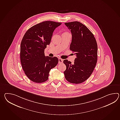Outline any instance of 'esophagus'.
I'll return each mask as SVG.
<instances>
[{
    "mask_svg": "<svg viewBox=\"0 0 120 120\" xmlns=\"http://www.w3.org/2000/svg\"><path fill=\"white\" fill-rule=\"evenodd\" d=\"M63 62V60L62 59L59 58V64H61Z\"/></svg>",
    "mask_w": 120,
    "mask_h": 120,
    "instance_id": "esophagus-1",
    "label": "esophagus"
}]
</instances>
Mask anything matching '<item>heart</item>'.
Segmentation results:
<instances>
[{"mask_svg": "<svg viewBox=\"0 0 120 120\" xmlns=\"http://www.w3.org/2000/svg\"><path fill=\"white\" fill-rule=\"evenodd\" d=\"M67 33H66L65 32V33H64V34H67Z\"/></svg>", "mask_w": 120, "mask_h": 120, "instance_id": "b5f03b06", "label": "heart"}]
</instances>
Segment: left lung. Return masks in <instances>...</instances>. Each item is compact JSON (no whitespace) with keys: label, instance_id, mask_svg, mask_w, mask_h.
I'll return each instance as SVG.
<instances>
[{"label":"left lung","instance_id":"left-lung-1","mask_svg":"<svg viewBox=\"0 0 120 120\" xmlns=\"http://www.w3.org/2000/svg\"><path fill=\"white\" fill-rule=\"evenodd\" d=\"M64 24L72 34L70 49L76 55L73 64L67 59L64 60L66 66L64 77L70 83H80L90 76L96 67L97 44L93 33L81 23L73 21Z\"/></svg>","mask_w":120,"mask_h":120}]
</instances>
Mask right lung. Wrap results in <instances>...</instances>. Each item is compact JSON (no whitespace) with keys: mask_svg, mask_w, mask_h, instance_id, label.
Returning <instances> with one entry per match:
<instances>
[{"mask_svg":"<svg viewBox=\"0 0 120 120\" xmlns=\"http://www.w3.org/2000/svg\"><path fill=\"white\" fill-rule=\"evenodd\" d=\"M61 23L45 21L36 24L25 33L21 40L20 59L27 77L35 83L48 80L50 70L56 66V57L45 56L44 50L50 43L53 33Z\"/></svg>","mask_w":120,"mask_h":120,"instance_id":"add662e5","label":"right lung"}]
</instances>
